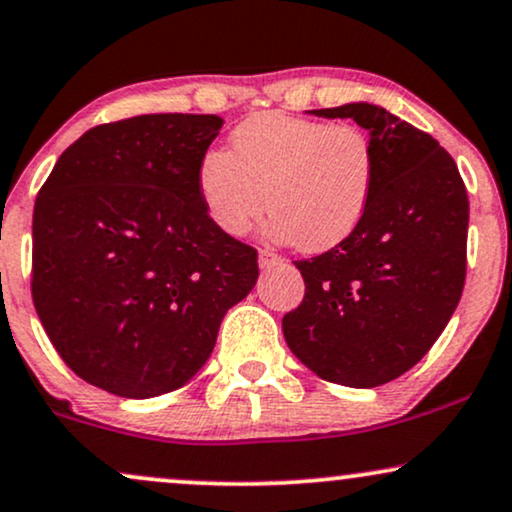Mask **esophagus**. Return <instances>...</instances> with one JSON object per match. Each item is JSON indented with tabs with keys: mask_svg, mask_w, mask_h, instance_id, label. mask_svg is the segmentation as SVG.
Instances as JSON below:
<instances>
[{
	"mask_svg": "<svg viewBox=\"0 0 512 512\" xmlns=\"http://www.w3.org/2000/svg\"><path fill=\"white\" fill-rule=\"evenodd\" d=\"M257 260H260V269H264V272H269V269H274V267H279V264H283L281 257L274 255V252H269V250H260Z\"/></svg>",
	"mask_w": 512,
	"mask_h": 512,
	"instance_id": "1",
	"label": "esophagus"
}]
</instances>
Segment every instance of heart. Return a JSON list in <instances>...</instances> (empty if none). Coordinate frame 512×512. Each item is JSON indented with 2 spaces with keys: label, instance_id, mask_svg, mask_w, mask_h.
<instances>
[{
  "label": "heart",
  "instance_id": "1",
  "mask_svg": "<svg viewBox=\"0 0 512 512\" xmlns=\"http://www.w3.org/2000/svg\"><path fill=\"white\" fill-rule=\"evenodd\" d=\"M195 186L226 236H245L267 205V238L326 252L360 229L377 186V157L369 135L348 123L262 112L236 126L231 152L200 157Z\"/></svg>",
  "mask_w": 512,
  "mask_h": 512
}]
</instances>
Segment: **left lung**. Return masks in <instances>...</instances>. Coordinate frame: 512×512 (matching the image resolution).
Masks as SVG:
<instances>
[{"mask_svg":"<svg viewBox=\"0 0 512 512\" xmlns=\"http://www.w3.org/2000/svg\"><path fill=\"white\" fill-rule=\"evenodd\" d=\"M310 114L369 131L377 186L353 236L295 262L305 298L283 317V336L317 377L374 389L415 367L453 317L465 286L470 202L453 157L379 104Z\"/></svg>","mask_w":512,"mask_h":512,"instance_id":"8db88e82","label":"left lung"}]
</instances>
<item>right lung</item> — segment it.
Wrapping results in <instances>:
<instances>
[{"label":"right lung","instance_id":"right-lung-1","mask_svg":"<svg viewBox=\"0 0 512 512\" xmlns=\"http://www.w3.org/2000/svg\"><path fill=\"white\" fill-rule=\"evenodd\" d=\"M217 114H143L90 128L33 212V303L80 379L155 398L205 367L219 324L255 288L257 250L221 233L195 186Z\"/></svg>","mask_w":512,"mask_h":512}]
</instances>
